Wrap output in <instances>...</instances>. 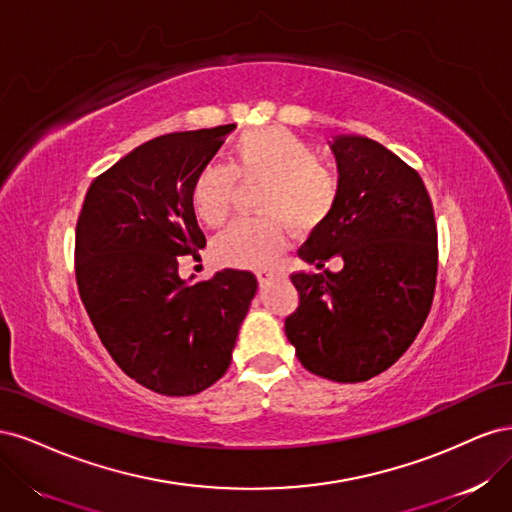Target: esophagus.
<instances>
[{
    "label": "esophagus",
    "instance_id": "1",
    "mask_svg": "<svg viewBox=\"0 0 512 512\" xmlns=\"http://www.w3.org/2000/svg\"><path fill=\"white\" fill-rule=\"evenodd\" d=\"M256 277H258V284L265 286V284H269V280H273V277H284V273L282 271H258Z\"/></svg>",
    "mask_w": 512,
    "mask_h": 512
}]
</instances>
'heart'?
Wrapping results in <instances>:
<instances>
[{"instance_id":"b5f03b06","label":"heart","mask_w":512,"mask_h":512,"mask_svg":"<svg viewBox=\"0 0 512 512\" xmlns=\"http://www.w3.org/2000/svg\"><path fill=\"white\" fill-rule=\"evenodd\" d=\"M237 181L260 183L256 209L260 218L230 224L213 241V258L226 267L265 269L286 243V222L314 230L331 218L342 177L333 164L316 158V147L301 136L269 126L243 132L228 149V166L205 164L190 183V205L200 224L220 228L230 215Z\"/></svg>"}]
</instances>
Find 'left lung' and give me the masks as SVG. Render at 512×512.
<instances>
[{
	"instance_id": "1",
	"label": "left lung",
	"mask_w": 512,
	"mask_h": 512,
	"mask_svg": "<svg viewBox=\"0 0 512 512\" xmlns=\"http://www.w3.org/2000/svg\"><path fill=\"white\" fill-rule=\"evenodd\" d=\"M342 196L299 256L318 269L342 256L344 269L299 271V307L286 337L312 374L365 382L389 369L421 331L438 277V228L421 175L365 136L331 145Z\"/></svg>"
}]
</instances>
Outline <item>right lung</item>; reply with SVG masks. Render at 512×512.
<instances>
[{
	"mask_svg": "<svg viewBox=\"0 0 512 512\" xmlns=\"http://www.w3.org/2000/svg\"><path fill=\"white\" fill-rule=\"evenodd\" d=\"M235 123L164 134L91 181L76 222L74 271L104 348L145 389L196 395L230 365L256 294L252 271L224 269L185 284L183 256L207 245L190 183Z\"/></svg>",
	"mask_w": 512,
	"mask_h": 512,
	"instance_id": "add662e5",
	"label": "right lung"
}]
</instances>
